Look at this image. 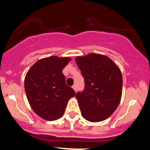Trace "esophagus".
Listing matches in <instances>:
<instances>
[{
	"label": "esophagus",
	"mask_w": 150,
	"mask_h": 150,
	"mask_svg": "<svg viewBox=\"0 0 150 150\" xmlns=\"http://www.w3.org/2000/svg\"><path fill=\"white\" fill-rule=\"evenodd\" d=\"M73 87L74 90H75V92H76V91H77V86H76V85H73V87Z\"/></svg>",
	"instance_id": "34e87169"
}]
</instances>
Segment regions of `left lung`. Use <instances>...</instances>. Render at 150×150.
Segmentation results:
<instances>
[{
    "label": "left lung",
    "instance_id": "8db88e82",
    "mask_svg": "<svg viewBox=\"0 0 150 150\" xmlns=\"http://www.w3.org/2000/svg\"><path fill=\"white\" fill-rule=\"evenodd\" d=\"M85 88L75 97L86 120L99 122L111 116L119 104L123 79L118 67L107 56L90 53L76 58Z\"/></svg>",
    "mask_w": 150,
    "mask_h": 150
}]
</instances>
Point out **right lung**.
<instances>
[{"mask_svg": "<svg viewBox=\"0 0 150 150\" xmlns=\"http://www.w3.org/2000/svg\"><path fill=\"white\" fill-rule=\"evenodd\" d=\"M70 58L57 56L39 60L26 75L25 89L34 111L47 120L60 118L64 113L67 103L75 95L72 87L65 83L63 69Z\"/></svg>", "mask_w": 150, "mask_h": 150, "instance_id": "right-lung-1", "label": "right lung"}]
</instances>
